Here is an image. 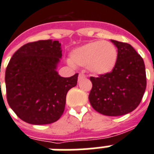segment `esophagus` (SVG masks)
Segmentation results:
<instances>
[{"instance_id":"34e87169","label":"esophagus","mask_w":154,"mask_h":154,"mask_svg":"<svg viewBox=\"0 0 154 154\" xmlns=\"http://www.w3.org/2000/svg\"><path fill=\"white\" fill-rule=\"evenodd\" d=\"M84 78H86V75L83 73H79V75H78V81H81L82 79H84Z\"/></svg>"}]
</instances>
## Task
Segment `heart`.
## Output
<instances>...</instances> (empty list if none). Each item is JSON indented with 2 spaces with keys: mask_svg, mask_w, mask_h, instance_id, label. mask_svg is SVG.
I'll return each mask as SVG.
<instances>
[{
  "mask_svg": "<svg viewBox=\"0 0 154 154\" xmlns=\"http://www.w3.org/2000/svg\"><path fill=\"white\" fill-rule=\"evenodd\" d=\"M70 57L74 64L86 66L91 73L101 76L114 68L118 61V51L112 42L95 41L73 50Z\"/></svg>",
  "mask_w": 154,
  "mask_h": 154,
  "instance_id": "heart-1",
  "label": "heart"
}]
</instances>
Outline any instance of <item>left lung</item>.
<instances>
[{"instance_id":"8db88e82","label":"left lung","mask_w":154,"mask_h":154,"mask_svg":"<svg viewBox=\"0 0 154 154\" xmlns=\"http://www.w3.org/2000/svg\"><path fill=\"white\" fill-rule=\"evenodd\" d=\"M118 61L112 72L91 77L89 94L93 109L106 116H122L138 107L146 89V72L142 57L130 44L114 40Z\"/></svg>"}]
</instances>
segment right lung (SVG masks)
I'll return each instance as SVG.
<instances>
[{
    "label": "right lung",
    "mask_w": 154,
    "mask_h": 154,
    "mask_svg": "<svg viewBox=\"0 0 154 154\" xmlns=\"http://www.w3.org/2000/svg\"><path fill=\"white\" fill-rule=\"evenodd\" d=\"M61 57V44L52 40L25 44L13 54L5 70L6 98L20 119L44 125L62 116L67 93L77 86L78 73L60 77L56 68Z\"/></svg>",
    "instance_id": "obj_1"
}]
</instances>
